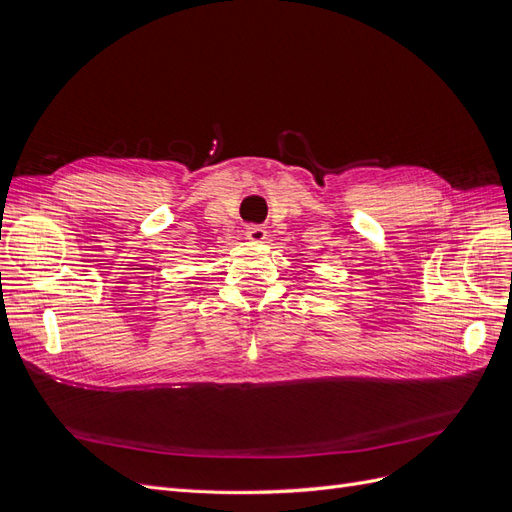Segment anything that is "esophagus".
I'll return each instance as SVG.
<instances>
[{"label":"esophagus","mask_w":512,"mask_h":512,"mask_svg":"<svg viewBox=\"0 0 512 512\" xmlns=\"http://www.w3.org/2000/svg\"><path fill=\"white\" fill-rule=\"evenodd\" d=\"M245 237L250 239V241H254V243H262V241L267 239V228L260 226V224L247 226V228H245Z\"/></svg>","instance_id":"obj_1"}]
</instances>
